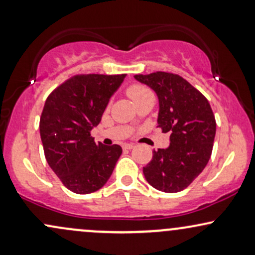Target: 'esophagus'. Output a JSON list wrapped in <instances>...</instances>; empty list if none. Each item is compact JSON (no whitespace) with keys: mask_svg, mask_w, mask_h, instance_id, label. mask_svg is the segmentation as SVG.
<instances>
[{"mask_svg":"<svg viewBox=\"0 0 255 255\" xmlns=\"http://www.w3.org/2000/svg\"><path fill=\"white\" fill-rule=\"evenodd\" d=\"M135 146H134L133 144H125L124 145V148L125 150H131V148H134Z\"/></svg>","mask_w":255,"mask_h":255,"instance_id":"obj_1","label":"esophagus"}]
</instances>
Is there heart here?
<instances>
[{
    "instance_id": "b5f03b06",
    "label": "heart",
    "mask_w": 255,
    "mask_h": 255,
    "mask_svg": "<svg viewBox=\"0 0 255 255\" xmlns=\"http://www.w3.org/2000/svg\"><path fill=\"white\" fill-rule=\"evenodd\" d=\"M128 96L131 98V101L135 103V105H137L141 102L148 101V99H152L154 101V95L153 92L148 89V87L144 86V85H131V86L128 87L127 90Z\"/></svg>"
}]
</instances>
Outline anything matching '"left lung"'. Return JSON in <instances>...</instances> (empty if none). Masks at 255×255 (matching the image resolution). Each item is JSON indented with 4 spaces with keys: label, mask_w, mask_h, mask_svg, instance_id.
<instances>
[{
    "label": "left lung",
    "mask_w": 255,
    "mask_h": 255,
    "mask_svg": "<svg viewBox=\"0 0 255 255\" xmlns=\"http://www.w3.org/2000/svg\"><path fill=\"white\" fill-rule=\"evenodd\" d=\"M158 97V127L170 131V145L153 151L151 162L142 168L153 188L176 193L199 176L211 157L216 120L209 101L188 81L176 74L157 72L135 75Z\"/></svg>",
    "instance_id": "left-lung-1"
}]
</instances>
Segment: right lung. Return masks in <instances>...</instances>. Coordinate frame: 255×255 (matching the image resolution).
Wrapping results in <instances>:
<instances>
[{
	"label": "right lung",
	"mask_w": 255,
	"mask_h": 255,
	"mask_svg": "<svg viewBox=\"0 0 255 255\" xmlns=\"http://www.w3.org/2000/svg\"><path fill=\"white\" fill-rule=\"evenodd\" d=\"M126 74L77 75L49 96L40 116L44 153L69 191L89 194L108 182L122 153L120 145H96L90 131L98 126Z\"/></svg>",
	"instance_id": "obj_1"
}]
</instances>
